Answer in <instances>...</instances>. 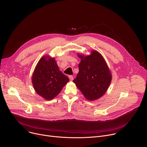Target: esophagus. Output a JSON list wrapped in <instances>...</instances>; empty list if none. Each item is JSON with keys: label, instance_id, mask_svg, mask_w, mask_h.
<instances>
[{"label": "esophagus", "instance_id": "esophagus-1", "mask_svg": "<svg viewBox=\"0 0 147 147\" xmlns=\"http://www.w3.org/2000/svg\"><path fill=\"white\" fill-rule=\"evenodd\" d=\"M69 79L71 81H72L74 80V77L72 75H70V76H69Z\"/></svg>", "mask_w": 147, "mask_h": 147}]
</instances>
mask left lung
<instances>
[{"label": "left lung", "mask_w": 147, "mask_h": 147, "mask_svg": "<svg viewBox=\"0 0 147 147\" xmlns=\"http://www.w3.org/2000/svg\"><path fill=\"white\" fill-rule=\"evenodd\" d=\"M81 59L79 64V71L73 80L89 101L101 97L107 90L112 76L110 69L102 55L93 50L90 55L78 54Z\"/></svg>", "instance_id": "1"}]
</instances>
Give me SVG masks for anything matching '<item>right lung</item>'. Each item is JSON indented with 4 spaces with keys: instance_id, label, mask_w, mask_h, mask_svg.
<instances>
[{
    "instance_id": "1",
    "label": "right lung",
    "mask_w": 147,
    "mask_h": 147,
    "mask_svg": "<svg viewBox=\"0 0 147 147\" xmlns=\"http://www.w3.org/2000/svg\"><path fill=\"white\" fill-rule=\"evenodd\" d=\"M69 80L59 70L55 59L48 55L39 61L32 78L34 90L46 100H51L59 94Z\"/></svg>"
}]
</instances>
